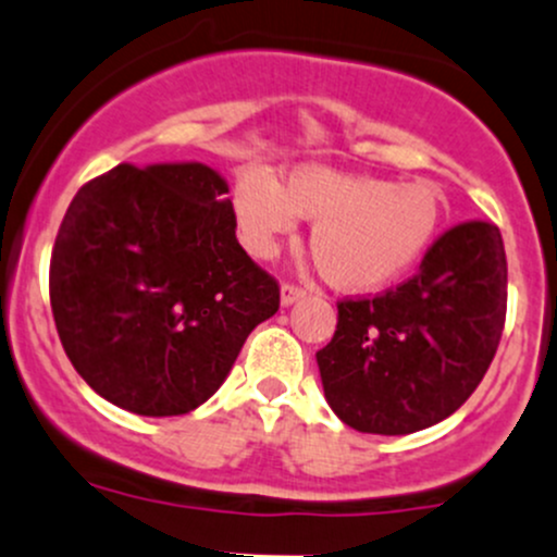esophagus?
Masks as SVG:
<instances>
[{"label":"esophagus","mask_w":557,"mask_h":557,"mask_svg":"<svg viewBox=\"0 0 557 557\" xmlns=\"http://www.w3.org/2000/svg\"><path fill=\"white\" fill-rule=\"evenodd\" d=\"M307 296V288H301V285H294V283H283V288H280V298H283V304L288 307V304H296L298 298Z\"/></svg>","instance_id":"esophagus-1"}]
</instances>
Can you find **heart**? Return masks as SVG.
I'll use <instances>...</instances> for the list:
<instances>
[{"label": "heart", "mask_w": 557, "mask_h": 557, "mask_svg": "<svg viewBox=\"0 0 557 557\" xmlns=\"http://www.w3.org/2000/svg\"><path fill=\"white\" fill-rule=\"evenodd\" d=\"M243 245L272 259L296 230V219L314 221V261L325 280L344 290H376L417 267L446 219L437 186L395 184L373 175L296 168L285 186L263 168H243L232 189Z\"/></svg>", "instance_id": "b5f03b06"}]
</instances>
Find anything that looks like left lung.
Segmentation results:
<instances>
[{"label": "left lung", "instance_id": "left-lung-1", "mask_svg": "<svg viewBox=\"0 0 557 557\" xmlns=\"http://www.w3.org/2000/svg\"><path fill=\"white\" fill-rule=\"evenodd\" d=\"M336 307V333L318 352L333 413L371 435L437 424L478 389L502 342L507 256L499 226L461 221L426 248L413 277Z\"/></svg>", "mask_w": 557, "mask_h": 557}]
</instances>
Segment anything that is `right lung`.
<instances>
[{
	"label": "right lung",
	"instance_id": "right-lung-1",
	"mask_svg": "<svg viewBox=\"0 0 557 557\" xmlns=\"http://www.w3.org/2000/svg\"><path fill=\"white\" fill-rule=\"evenodd\" d=\"M226 181L200 162H122L74 195L50 259L69 360L138 417H181L280 309V285L237 243Z\"/></svg>",
	"mask_w": 557,
	"mask_h": 557
}]
</instances>
